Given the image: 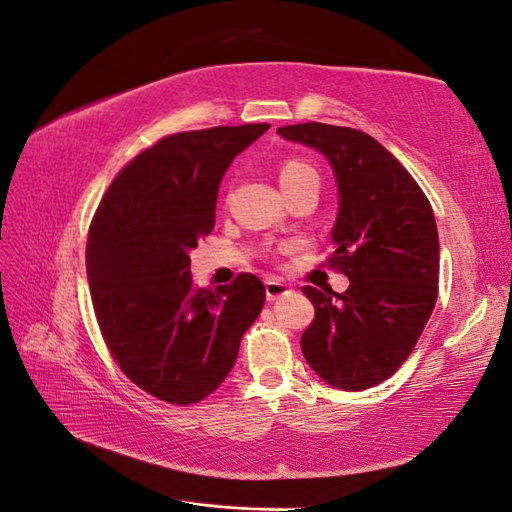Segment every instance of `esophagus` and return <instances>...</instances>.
<instances>
[{
	"instance_id": "esophagus-1",
	"label": "esophagus",
	"mask_w": 512,
	"mask_h": 512,
	"mask_svg": "<svg viewBox=\"0 0 512 512\" xmlns=\"http://www.w3.org/2000/svg\"><path fill=\"white\" fill-rule=\"evenodd\" d=\"M289 291V287L285 282L278 280V278H269L265 280V293H267V300H276L280 295H285Z\"/></svg>"
}]
</instances>
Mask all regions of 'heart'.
<instances>
[{
  "label": "heart",
  "instance_id": "1",
  "mask_svg": "<svg viewBox=\"0 0 512 512\" xmlns=\"http://www.w3.org/2000/svg\"><path fill=\"white\" fill-rule=\"evenodd\" d=\"M278 179H280L282 190H285L287 195V192L306 184V181L317 179V173L311 164H306L304 160H300V157H289V160L280 164Z\"/></svg>",
  "mask_w": 512,
  "mask_h": 512
}]
</instances>
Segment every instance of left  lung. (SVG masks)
<instances>
[{
	"label": "left lung",
	"mask_w": 512,
	"mask_h": 512,
	"mask_svg": "<svg viewBox=\"0 0 512 512\" xmlns=\"http://www.w3.org/2000/svg\"><path fill=\"white\" fill-rule=\"evenodd\" d=\"M278 133L324 153L335 170L339 212L326 263L350 280L344 293L302 287L315 306L302 355L328 385L368 390L403 366L434 311V210L414 177L368 133L324 122Z\"/></svg>",
	"instance_id": "8db88e82"
}]
</instances>
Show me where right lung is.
<instances>
[{
  "mask_svg": "<svg viewBox=\"0 0 512 512\" xmlns=\"http://www.w3.org/2000/svg\"><path fill=\"white\" fill-rule=\"evenodd\" d=\"M269 124L166 135L102 195L87 234V278L102 339L138 388L170 405L199 403L230 374L265 304L254 274L201 289L190 249L214 230L221 177Z\"/></svg>",
  "mask_w": 512,
  "mask_h": 512,
  "instance_id": "right-lung-1",
  "label": "right lung"
}]
</instances>
